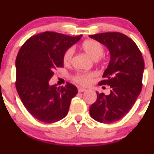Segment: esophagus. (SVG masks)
<instances>
[{
	"mask_svg": "<svg viewBox=\"0 0 154 154\" xmlns=\"http://www.w3.org/2000/svg\"><path fill=\"white\" fill-rule=\"evenodd\" d=\"M86 91V88H82V87H79L78 88V91L79 92H83V91Z\"/></svg>",
	"mask_w": 154,
	"mask_h": 154,
	"instance_id": "obj_1",
	"label": "esophagus"
}]
</instances>
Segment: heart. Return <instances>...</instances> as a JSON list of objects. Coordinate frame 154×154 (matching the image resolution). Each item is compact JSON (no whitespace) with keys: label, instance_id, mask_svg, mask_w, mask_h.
<instances>
[{"label":"heart","instance_id":"obj_1","mask_svg":"<svg viewBox=\"0 0 154 154\" xmlns=\"http://www.w3.org/2000/svg\"><path fill=\"white\" fill-rule=\"evenodd\" d=\"M83 51L94 60H97L103 54V47L100 42L94 39H88L83 42L82 44ZM74 48H68L63 54V63L65 65H69L72 60L74 55ZM95 77V74L93 72L88 74H77L74 76V80L77 83L81 85H88L92 81V79Z\"/></svg>","mask_w":154,"mask_h":154}]
</instances>
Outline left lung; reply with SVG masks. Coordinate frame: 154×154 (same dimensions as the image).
I'll return each instance as SVG.
<instances>
[{
  "instance_id": "obj_1",
  "label": "left lung",
  "mask_w": 154,
  "mask_h": 154,
  "mask_svg": "<svg viewBox=\"0 0 154 154\" xmlns=\"http://www.w3.org/2000/svg\"><path fill=\"white\" fill-rule=\"evenodd\" d=\"M89 37L109 50V63L100 84L111 88L109 95L97 92V100L89 109L90 116L100 123H112L128 113L142 91L143 57L136 43L121 32H103Z\"/></svg>"
}]
</instances>
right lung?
<instances>
[{
    "instance_id": "add662e5",
    "label": "right lung",
    "mask_w": 154,
    "mask_h": 154,
    "mask_svg": "<svg viewBox=\"0 0 154 154\" xmlns=\"http://www.w3.org/2000/svg\"><path fill=\"white\" fill-rule=\"evenodd\" d=\"M54 32L31 36L20 49L16 60L15 87L27 111L45 123H54L67 116L71 100L77 94L74 85L49 84L57 68L63 67V54L81 38Z\"/></svg>"
}]
</instances>
